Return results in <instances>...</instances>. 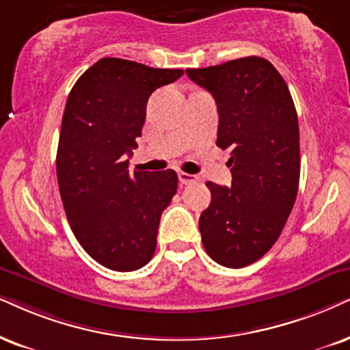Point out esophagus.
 Masks as SVG:
<instances>
[{"label":"esophagus","instance_id":"34e87169","mask_svg":"<svg viewBox=\"0 0 350 350\" xmlns=\"http://www.w3.org/2000/svg\"><path fill=\"white\" fill-rule=\"evenodd\" d=\"M179 180H180V184H193V183H197L198 178H197V176H193V174H189V172L180 171L179 172Z\"/></svg>","mask_w":350,"mask_h":350}]
</instances>
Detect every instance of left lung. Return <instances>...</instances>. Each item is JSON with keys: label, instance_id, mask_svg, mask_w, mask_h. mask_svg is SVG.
<instances>
[{"label": "left lung", "instance_id": "8db88e82", "mask_svg": "<svg viewBox=\"0 0 350 350\" xmlns=\"http://www.w3.org/2000/svg\"><path fill=\"white\" fill-rule=\"evenodd\" d=\"M185 72L213 95L216 145L231 150V187L206 183L211 202L198 219L203 247L223 267H247L274 245L297 197V111L284 79L263 57Z\"/></svg>", "mask_w": 350, "mask_h": 350}]
</instances>
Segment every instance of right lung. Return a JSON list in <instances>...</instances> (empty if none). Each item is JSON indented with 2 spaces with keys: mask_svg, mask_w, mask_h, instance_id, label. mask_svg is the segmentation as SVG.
Returning <instances> with one entry per match:
<instances>
[{
  "mask_svg": "<svg viewBox=\"0 0 350 350\" xmlns=\"http://www.w3.org/2000/svg\"><path fill=\"white\" fill-rule=\"evenodd\" d=\"M183 74L103 57L79 77L66 101L56 154L61 200L79 244L105 268L134 271L157 249L178 174H131L129 157L142 135L150 95Z\"/></svg>",
  "mask_w": 350,
  "mask_h": 350,
  "instance_id": "right-lung-1",
  "label": "right lung"
}]
</instances>
